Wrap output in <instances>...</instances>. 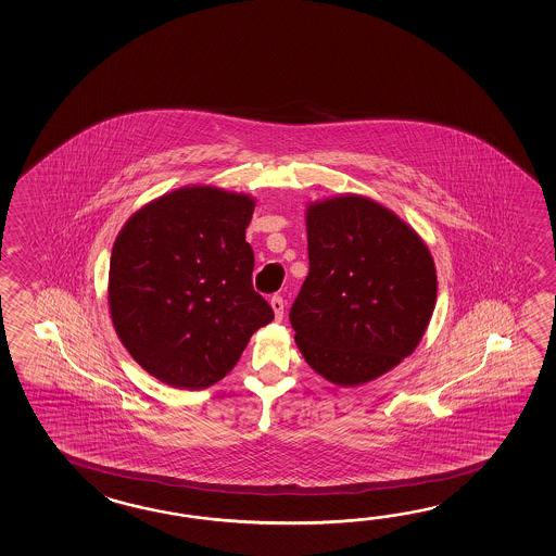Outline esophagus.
<instances>
[{
    "mask_svg": "<svg viewBox=\"0 0 556 556\" xmlns=\"http://www.w3.org/2000/svg\"><path fill=\"white\" fill-rule=\"evenodd\" d=\"M270 306L274 309V318L276 321H280L283 318V300L282 295H273V300H270Z\"/></svg>",
    "mask_w": 556,
    "mask_h": 556,
    "instance_id": "34e87169",
    "label": "esophagus"
}]
</instances>
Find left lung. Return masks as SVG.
<instances>
[{
  "label": "left lung",
  "mask_w": 556,
  "mask_h": 556,
  "mask_svg": "<svg viewBox=\"0 0 556 556\" xmlns=\"http://www.w3.org/2000/svg\"><path fill=\"white\" fill-rule=\"evenodd\" d=\"M309 273L290 309L307 366L340 388L374 381L412 355L438 300L424 238L362 194L306 206Z\"/></svg>",
  "instance_id": "1"
}]
</instances>
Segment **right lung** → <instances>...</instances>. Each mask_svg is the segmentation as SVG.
<instances>
[{
  "instance_id": "right-lung-1",
  "label": "right lung",
  "mask_w": 556,
  "mask_h": 556,
  "mask_svg": "<svg viewBox=\"0 0 556 556\" xmlns=\"http://www.w3.org/2000/svg\"><path fill=\"white\" fill-rule=\"evenodd\" d=\"M254 206L244 192L190 185L130 214L115 238L106 290L113 328L132 359L170 388L220 381L274 319L252 288Z\"/></svg>"
}]
</instances>
